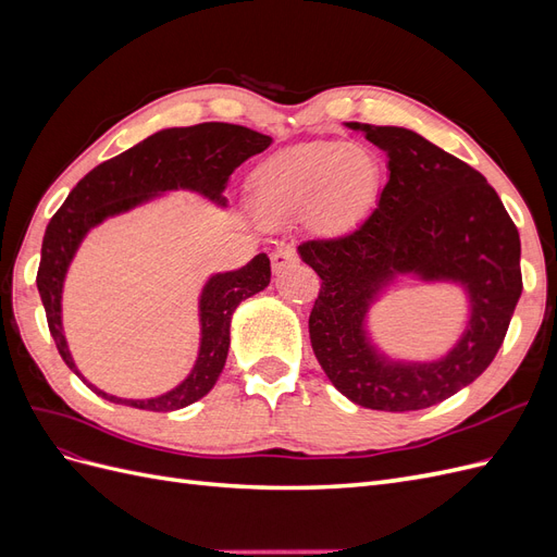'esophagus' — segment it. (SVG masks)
I'll return each mask as SVG.
<instances>
[{
    "label": "esophagus",
    "mask_w": 557,
    "mask_h": 557,
    "mask_svg": "<svg viewBox=\"0 0 557 557\" xmlns=\"http://www.w3.org/2000/svg\"><path fill=\"white\" fill-rule=\"evenodd\" d=\"M295 262H297V256H295L293 248H278V250L272 252V269H274L276 276L283 274L285 269L293 267Z\"/></svg>",
    "instance_id": "1"
}]
</instances>
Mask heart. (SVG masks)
I'll return each instance as SVG.
<instances>
[{
  "label": "heart",
  "instance_id": "1",
  "mask_svg": "<svg viewBox=\"0 0 557 557\" xmlns=\"http://www.w3.org/2000/svg\"><path fill=\"white\" fill-rule=\"evenodd\" d=\"M379 176L376 158L360 144H305L258 172L256 207L272 221L313 211L318 227L342 230L374 199Z\"/></svg>",
  "mask_w": 557,
  "mask_h": 557
}]
</instances>
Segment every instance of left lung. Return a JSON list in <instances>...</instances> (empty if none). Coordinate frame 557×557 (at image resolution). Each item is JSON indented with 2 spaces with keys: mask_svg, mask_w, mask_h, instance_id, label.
Wrapping results in <instances>:
<instances>
[{
  "mask_svg": "<svg viewBox=\"0 0 557 557\" xmlns=\"http://www.w3.org/2000/svg\"><path fill=\"white\" fill-rule=\"evenodd\" d=\"M346 127L383 150L391 176L356 230L297 248L323 281L309 318L311 346L332 385L358 407L428 409L495 360L522 293L518 230L493 185L420 134ZM404 275L453 282L466 293V330L434 361L391 359L368 332V311Z\"/></svg>",
  "mask_w": 557,
  "mask_h": 557,
  "instance_id": "8db88e82",
  "label": "left lung"
}]
</instances>
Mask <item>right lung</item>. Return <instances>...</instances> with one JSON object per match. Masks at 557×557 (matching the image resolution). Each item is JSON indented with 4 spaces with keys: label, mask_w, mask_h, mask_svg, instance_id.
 Returning a JSON list of instances; mask_svg holds the SVG:
<instances>
[{
    "label": "right lung",
    "mask_w": 557,
    "mask_h": 557,
    "mask_svg": "<svg viewBox=\"0 0 557 557\" xmlns=\"http://www.w3.org/2000/svg\"><path fill=\"white\" fill-rule=\"evenodd\" d=\"M272 137L230 123H201L150 134L125 153L97 164L83 176L50 218L41 244L37 288L44 301L48 330L66 367L92 393L113 404L144 411H176L205 397L221 376L230 350V323L244 299L258 295L272 278L267 252L232 272L211 274L199 293V350L190 374L158 397L127 399L99 391L78 367L62 325V290L70 264L88 232L113 215L148 205L164 193H197L218 207H227L225 188L232 172L248 158L272 146Z\"/></svg>",
    "instance_id": "right-lung-1"
}]
</instances>
